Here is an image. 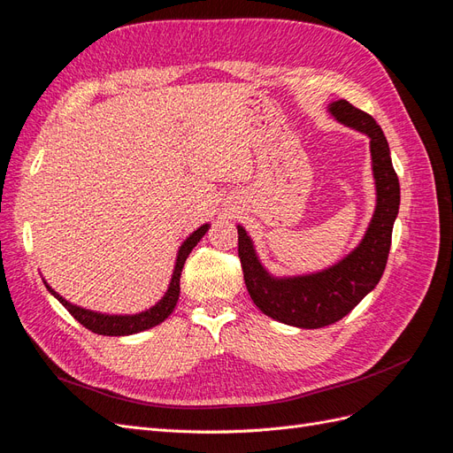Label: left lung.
<instances>
[{"label":"left lung","mask_w":453,"mask_h":453,"mask_svg":"<svg viewBox=\"0 0 453 453\" xmlns=\"http://www.w3.org/2000/svg\"><path fill=\"white\" fill-rule=\"evenodd\" d=\"M328 111L342 125L370 138L376 210L361 243L340 263L318 273L273 278L260 265L248 232L238 226V257L255 306L268 318L298 328H321L340 321L374 289L388 265L393 223L401 203L399 177L378 122L346 100L333 102Z\"/></svg>","instance_id":"obj_1"}]
</instances>
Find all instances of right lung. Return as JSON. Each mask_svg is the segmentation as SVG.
I'll use <instances>...</instances> for the list:
<instances>
[{
    "label": "right lung",
    "mask_w": 453,
    "mask_h": 453,
    "mask_svg": "<svg viewBox=\"0 0 453 453\" xmlns=\"http://www.w3.org/2000/svg\"><path fill=\"white\" fill-rule=\"evenodd\" d=\"M210 225H202L198 230H195L193 234H190L183 245L177 251V258H175V268H173V276L170 281V287L166 295L160 298V303H157L153 308H149L145 311L140 313H134V315H107V313H98V311H92V310H85V308H79L72 303H67L64 296H60L57 291L52 289L50 285H47V289L50 295H54V298H58V303L70 311L73 318L83 325L88 331L96 333V334H104V336H128V334H135V333H142L145 328L155 326L158 323H162L164 319L168 318V315L173 311L175 304H177V298H180V278H181V270L185 260L188 257V253L193 251L195 245L202 240V236L208 232Z\"/></svg>",
    "instance_id": "right-lung-1"
}]
</instances>
